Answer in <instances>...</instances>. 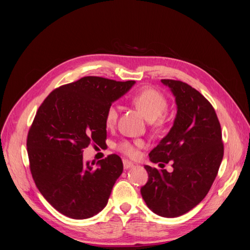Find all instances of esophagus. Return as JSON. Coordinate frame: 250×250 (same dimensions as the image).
I'll list each match as a JSON object with an SVG mask.
<instances>
[{"label":"esophagus","instance_id":"obj_1","mask_svg":"<svg viewBox=\"0 0 250 250\" xmlns=\"http://www.w3.org/2000/svg\"><path fill=\"white\" fill-rule=\"evenodd\" d=\"M123 166H124V169H129L133 167V163L129 162L128 160H124L123 161Z\"/></svg>","mask_w":250,"mask_h":250}]
</instances>
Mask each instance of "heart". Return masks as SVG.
<instances>
[{"label":"heart","mask_w":250,"mask_h":250,"mask_svg":"<svg viewBox=\"0 0 250 250\" xmlns=\"http://www.w3.org/2000/svg\"><path fill=\"white\" fill-rule=\"evenodd\" d=\"M132 104L142 115L150 121V124L155 130H164L168 124V117L166 110L168 108L169 101L164 93L154 87H146L135 94ZM119 116L117 105H110L105 113V124L112 127L117 123ZM144 147V142L141 140H122L117 143L116 149L119 152L129 157H135L139 149Z\"/></svg>","instance_id":"b5f03b06"}]
</instances>
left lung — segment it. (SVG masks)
<instances>
[{"mask_svg": "<svg viewBox=\"0 0 250 250\" xmlns=\"http://www.w3.org/2000/svg\"><path fill=\"white\" fill-rule=\"evenodd\" d=\"M176 98L177 115L170 132L149 153L152 163H172L173 172L145 166L148 181L141 194L162 217L188 213L206 197L220 167L224 146L213 105L186 82L162 79Z\"/></svg>", "mask_w": 250, "mask_h": 250, "instance_id": "8db88e82", "label": "left lung"}]
</instances>
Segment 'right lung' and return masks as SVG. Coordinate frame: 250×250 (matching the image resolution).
I'll return each instance as SVG.
<instances>
[{
  "mask_svg": "<svg viewBox=\"0 0 250 250\" xmlns=\"http://www.w3.org/2000/svg\"><path fill=\"white\" fill-rule=\"evenodd\" d=\"M133 84L82 77L55 88L36 111L27 137L30 171L44 199L62 215L86 219L107 204L122 160L110 154L96 166L82 153L90 144L104 145L105 113Z\"/></svg>",
  "mask_w": 250,
  "mask_h": 250,
  "instance_id": "add662e5",
  "label": "right lung"
}]
</instances>
